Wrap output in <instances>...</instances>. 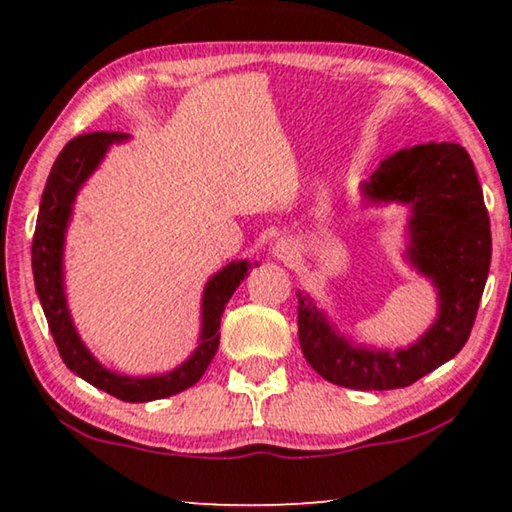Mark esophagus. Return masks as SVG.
<instances>
[{
    "mask_svg": "<svg viewBox=\"0 0 512 512\" xmlns=\"http://www.w3.org/2000/svg\"><path fill=\"white\" fill-rule=\"evenodd\" d=\"M296 255H298V246H296V241H291V239H280L273 246V257L282 259V262H291Z\"/></svg>",
    "mask_w": 512,
    "mask_h": 512,
    "instance_id": "esophagus-1",
    "label": "esophagus"
}]
</instances>
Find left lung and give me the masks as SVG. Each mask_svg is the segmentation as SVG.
<instances>
[{"mask_svg":"<svg viewBox=\"0 0 512 512\" xmlns=\"http://www.w3.org/2000/svg\"><path fill=\"white\" fill-rule=\"evenodd\" d=\"M366 194L413 205L409 253L436 282L438 320L406 350L354 348L332 332L314 300L298 291V339L323 379L354 391H391L443 366L470 339L492 257L490 219L470 155L454 142L393 153L370 176Z\"/></svg>","mask_w":512,"mask_h":512,"instance_id":"left-lung-1","label":"left lung"}]
</instances>
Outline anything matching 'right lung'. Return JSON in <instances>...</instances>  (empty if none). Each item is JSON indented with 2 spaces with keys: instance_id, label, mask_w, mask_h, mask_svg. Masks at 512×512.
Returning <instances> with one entry per match:
<instances>
[{
  "instance_id": "1",
  "label": "right lung",
  "mask_w": 512,
  "mask_h": 512,
  "mask_svg": "<svg viewBox=\"0 0 512 512\" xmlns=\"http://www.w3.org/2000/svg\"><path fill=\"white\" fill-rule=\"evenodd\" d=\"M121 140H126V133L101 131L83 133L65 144V149L60 151L54 167H51L45 192H42L36 232H33L31 244V266L42 311H45L51 336H54V343L65 366L85 381H90L92 386L117 397V400L151 402L185 391L203 377L216 350H219V325L223 309L246 277L248 262H232L207 282L203 296L201 345L183 366L167 372V375L144 379L117 375V372L99 366L92 354L85 350L79 336H76L72 318L67 314L63 293V259L60 257H63V237L76 192L101 162L108 146Z\"/></svg>"
}]
</instances>
